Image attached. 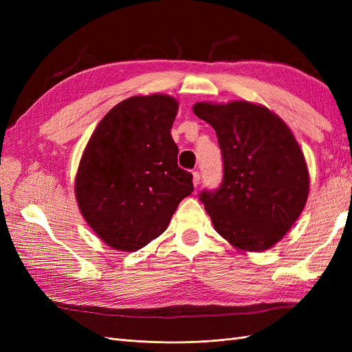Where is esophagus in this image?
Wrapping results in <instances>:
<instances>
[{
	"mask_svg": "<svg viewBox=\"0 0 352 352\" xmlns=\"http://www.w3.org/2000/svg\"><path fill=\"white\" fill-rule=\"evenodd\" d=\"M199 180H201V175L198 170H195V172H192V184L195 188L199 185Z\"/></svg>",
	"mask_w": 352,
	"mask_h": 352,
	"instance_id": "esophagus-1",
	"label": "esophagus"
}]
</instances>
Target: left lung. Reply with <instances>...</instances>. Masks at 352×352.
Here are the masks:
<instances>
[{"instance_id": "left-lung-1", "label": "left lung", "mask_w": 352, "mask_h": 352, "mask_svg": "<svg viewBox=\"0 0 352 352\" xmlns=\"http://www.w3.org/2000/svg\"><path fill=\"white\" fill-rule=\"evenodd\" d=\"M194 113L214 127L223 158L217 189L199 194L217 233L243 251H264L300 217L310 179L289 127L248 101L197 102Z\"/></svg>"}]
</instances>
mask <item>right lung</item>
<instances>
[{"mask_svg": "<svg viewBox=\"0 0 352 352\" xmlns=\"http://www.w3.org/2000/svg\"><path fill=\"white\" fill-rule=\"evenodd\" d=\"M176 113L168 95L127 98L104 116L85 148L74 192L85 220L114 250L138 251L162 235L194 192L170 133Z\"/></svg>", "mask_w": 352, "mask_h": 352, "instance_id": "add662e5", "label": "right lung"}]
</instances>
